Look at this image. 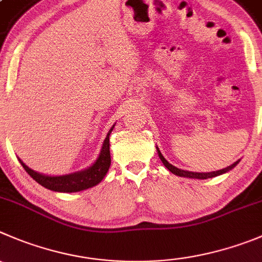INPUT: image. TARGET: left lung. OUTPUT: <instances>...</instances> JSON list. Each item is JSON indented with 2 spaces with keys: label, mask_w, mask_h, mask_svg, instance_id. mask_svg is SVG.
<instances>
[{
  "label": "left lung",
  "mask_w": 262,
  "mask_h": 262,
  "mask_svg": "<svg viewBox=\"0 0 262 262\" xmlns=\"http://www.w3.org/2000/svg\"><path fill=\"white\" fill-rule=\"evenodd\" d=\"M157 150H158V156L159 158H161L162 163L164 164V166L168 168V170L171 171L172 173H175V175L178 176H183V178H190V179H210V178H215V176H219L221 175V173H225L228 172V171H230L231 168H234V167L236 166V164L239 163V161L234 162L233 164H230L229 167H226V168H223V170H219V171H213V172H204V173H201V172H190V171H184V170H180V168H178V167L172 166L171 163H168V162L164 159V157L162 156V153L159 151V149L157 148Z\"/></svg>",
  "instance_id": "8db88e82"
}]
</instances>
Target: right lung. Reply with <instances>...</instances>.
I'll use <instances>...</instances> for the list:
<instances>
[{
  "label": "right lung",
  "mask_w": 262,
  "mask_h": 262,
  "mask_svg": "<svg viewBox=\"0 0 262 262\" xmlns=\"http://www.w3.org/2000/svg\"><path fill=\"white\" fill-rule=\"evenodd\" d=\"M113 127L109 129L108 135H106L105 140H104L103 148H101L99 158L96 159L95 163L92 164L91 167H89L87 170L64 176H46L31 170L28 166H26V164L20 161L21 166H23L24 170L29 173V176L33 178V180H36L39 185H42L46 189H50V190L63 191V193H73V191H81L84 190V189L92 188V186L98 185V184L103 180L104 176L108 172L109 166H111L109 135H111Z\"/></svg>",
  "instance_id": "right-lung-1"
}]
</instances>
